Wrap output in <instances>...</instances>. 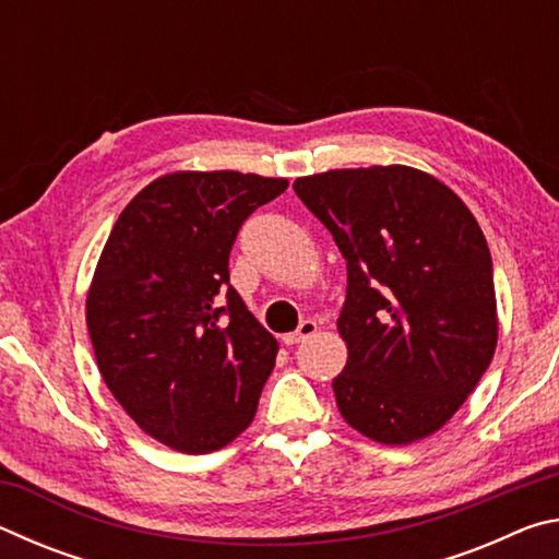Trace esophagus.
Listing matches in <instances>:
<instances>
[{"mask_svg": "<svg viewBox=\"0 0 559 559\" xmlns=\"http://www.w3.org/2000/svg\"><path fill=\"white\" fill-rule=\"evenodd\" d=\"M316 330H318L316 320H302V323L298 325V330H293V333L283 335V343H286V345H298V343H302V340H306V337L316 335Z\"/></svg>", "mask_w": 559, "mask_h": 559, "instance_id": "34e87169", "label": "esophagus"}]
</instances>
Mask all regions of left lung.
<instances>
[{"label":"left lung","mask_w":559,"mask_h":559,"mask_svg":"<svg viewBox=\"0 0 559 559\" xmlns=\"http://www.w3.org/2000/svg\"><path fill=\"white\" fill-rule=\"evenodd\" d=\"M293 189L347 261L340 414L386 447L431 437L476 390L498 343L493 261L476 216L406 165L330 169Z\"/></svg>","instance_id":"left-lung-1"}]
</instances>
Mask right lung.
<instances>
[{
	"label": "right lung",
	"mask_w": 559,
	"mask_h": 559,
	"mask_svg": "<svg viewBox=\"0 0 559 559\" xmlns=\"http://www.w3.org/2000/svg\"><path fill=\"white\" fill-rule=\"evenodd\" d=\"M288 179L157 177L118 216L93 273L86 323L110 394L182 453L226 447L257 416L278 343L229 286L241 224Z\"/></svg>",
	"instance_id": "1"
}]
</instances>
